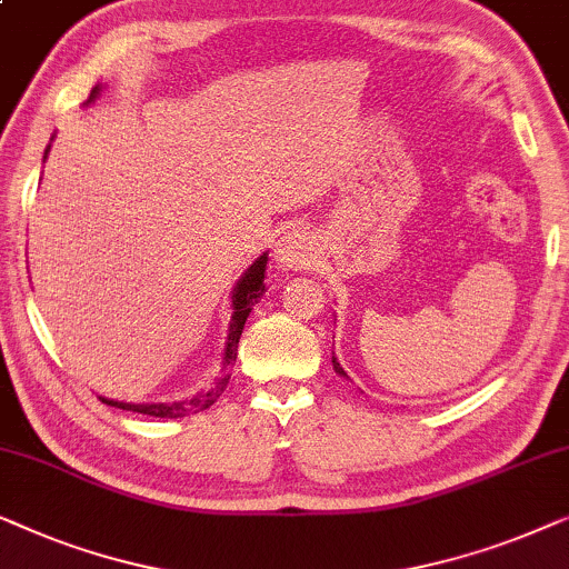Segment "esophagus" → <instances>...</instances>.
<instances>
[{"mask_svg":"<svg viewBox=\"0 0 569 569\" xmlns=\"http://www.w3.org/2000/svg\"><path fill=\"white\" fill-rule=\"evenodd\" d=\"M276 262L281 270H301L315 262V247H311L307 231L288 227L276 242Z\"/></svg>","mask_w":569,"mask_h":569,"instance_id":"obj_1","label":"esophagus"}]
</instances>
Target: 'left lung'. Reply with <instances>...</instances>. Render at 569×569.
<instances>
[{
	"mask_svg": "<svg viewBox=\"0 0 569 569\" xmlns=\"http://www.w3.org/2000/svg\"><path fill=\"white\" fill-rule=\"evenodd\" d=\"M332 368H335V371H338V373H340V376H348V373H346V371H342V366H340V363H338V358H335V356H332Z\"/></svg>",
	"mask_w": 569,
	"mask_h": 569,
	"instance_id": "obj_1",
	"label": "left lung"
}]
</instances>
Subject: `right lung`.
<instances>
[{"label":"right lung","instance_id":"add662e5","mask_svg":"<svg viewBox=\"0 0 569 569\" xmlns=\"http://www.w3.org/2000/svg\"><path fill=\"white\" fill-rule=\"evenodd\" d=\"M100 94V84L94 87L90 100ZM48 154V149H46ZM266 268H268V252H262L258 260L252 262L250 268L244 270V276L239 278L237 286H234V293H231V322H229V335H227V346H223V376L221 381L216 383L213 389L201 391V395H196L193 399H186V402H157V405H131V402H116V399H106L100 397L102 402L110 405V407H118V410H131V412H141V415H151V418H186L190 412H201L206 407H211L216 399L221 397V391L227 389L229 383V371L231 366L237 361V346H239V335L244 330V322L247 317H250V311L258 299L266 291Z\"/></svg>","mask_w":569,"mask_h":569}]
</instances>
